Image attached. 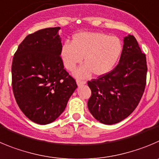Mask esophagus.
<instances>
[{
  "label": "esophagus",
  "mask_w": 159,
  "mask_h": 159,
  "mask_svg": "<svg viewBox=\"0 0 159 159\" xmlns=\"http://www.w3.org/2000/svg\"><path fill=\"white\" fill-rule=\"evenodd\" d=\"M77 84H78V85H81V84H84L85 83H86V81H82V80L81 79H77Z\"/></svg>",
  "instance_id": "esophagus-1"
}]
</instances>
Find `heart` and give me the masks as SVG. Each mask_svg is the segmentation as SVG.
<instances>
[{"label":"heart","mask_w":159,"mask_h":159,"mask_svg":"<svg viewBox=\"0 0 159 159\" xmlns=\"http://www.w3.org/2000/svg\"><path fill=\"white\" fill-rule=\"evenodd\" d=\"M122 50L118 38L100 32H82L74 35L72 42L62 47L61 57L66 69L72 71L81 63H85L76 71L80 78H87L92 72L103 75L113 69Z\"/></svg>","instance_id":"heart-1"}]
</instances>
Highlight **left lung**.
Instances as JSON below:
<instances>
[{
	"label": "left lung",
	"mask_w": 159,
	"mask_h": 159,
	"mask_svg": "<svg viewBox=\"0 0 159 159\" xmlns=\"http://www.w3.org/2000/svg\"><path fill=\"white\" fill-rule=\"evenodd\" d=\"M147 71L146 55L133 35L125 37L118 64L88 81L92 92L88 100L90 113L106 125L115 124L129 116L143 94Z\"/></svg>",
	"instance_id": "8db88e82"
}]
</instances>
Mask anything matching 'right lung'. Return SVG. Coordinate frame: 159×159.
Returning a JSON list of instances; mask_svg holds the SVG:
<instances>
[{
    "label": "right lung",
    "mask_w": 159,
    "mask_h": 159,
    "mask_svg": "<svg viewBox=\"0 0 159 159\" xmlns=\"http://www.w3.org/2000/svg\"><path fill=\"white\" fill-rule=\"evenodd\" d=\"M59 29L45 28L27 35L13 57L11 84L16 103L30 120L40 125L49 124L61 115L78 87L60 56Z\"/></svg>",
    "instance_id": "right-lung-1"
}]
</instances>
